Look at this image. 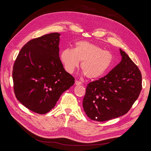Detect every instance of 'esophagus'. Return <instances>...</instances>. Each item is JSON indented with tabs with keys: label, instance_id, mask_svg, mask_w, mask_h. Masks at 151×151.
Returning a JSON list of instances; mask_svg holds the SVG:
<instances>
[{
	"label": "esophagus",
	"instance_id": "34e87169",
	"mask_svg": "<svg viewBox=\"0 0 151 151\" xmlns=\"http://www.w3.org/2000/svg\"><path fill=\"white\" fill-rule=\"evenodd\" d=\"M75 84H76V85H82V83L81 81H78L76 80V81H75Z\"/></svg>",
	"mask_w": 151,
	"mask_h": 151
}]
</instances>
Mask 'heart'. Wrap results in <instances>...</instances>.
<instances>
[{
    "mask_svg": "<svg viewBox=\"0 0 151 151\" xmlns=\"http://www.w3.org/2000/svg\"><path fill=\"white\" fill-rule=\"evenodd\" d=\"M60 60L64 69L71 74L78 67L85 76L95 79L103 76L111 67L113 60L112 53L93 43L81 40L75 44L74 48H66L60 53Z\"/></svg>",
    "mask_w": 151,
    "mask_h": 151,
    "instance_id": "obj_1",
    "label": "heart"
}]
</instances>
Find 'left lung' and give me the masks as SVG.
Instances as JSON below:
<instances>
[{"instance_id":"obj_1","label":"left lung","mask_w":151,"mask_h":151,"mask_svg":"<svg viewBox=\"0 0 151 151\" xmlns=\"http://www.w3.org/2000/svg\"><path fill=\"white\" fill-rule=\"evenodd\" d=\"M122 61L109 74L90 82L83 99V110L91 120L104 122L127 114L142 90L138 67L120 49Z\"/></svg>"}]
</instances>
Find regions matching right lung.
<instances>
[{
	"label": "right lung",
	"instance_id": "add662e5",
	"mask_svg": "<svg viewBox=\"0 0 151 151\" xmlns=\"http://www.w3.org/2000/svg\"><path fill=\"white\" fill-rule=\"evenodd\" d=\"M60 36L53 32L29 40L14 63L15 96L26 108L39 114L52 109L62 93L74 83L60 59Z\"/></svg>",
	"mask_w": 151,
	"mask_h": 151
}]
</instances>
